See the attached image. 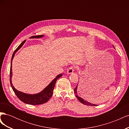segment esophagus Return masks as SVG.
Instances as JSON below:
<instances>
[{"label":"esophagus","mask_w":129,"mask_h":129,"mask_svg":"<svg viewBox=\"0 0 129 129\" xmlns=\"http://www.w3.org/2000/svg\"><path fill=\"white\" fill-rule=\"evenodd\" d=\"M74 71V68L73 67H69V68L67 70V74H72Z\"/></svg>","instance_id":"1"}]
</instances>
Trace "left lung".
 Masks as SVG:
<instances>
[{
	"mask_svg": "<svg viewBox=\"0 0 129 129\" xmlns=\"http://www.w3.org/2000/svg\"><path fill=\"white\" fill-rule=\"evenodd\" d=\"M113 47H114V46H113ZM77 86H78V85H77L75 89H74V93H75V95H76V98L78 99V100H79L81 103H82L83 104L87 105H91V106H96V105H96V104H92V103H89V102H88V101H84L83 99H82L81 97H79V96H78V95H77Z\"/></svg>",
	"mask_w": 129,
	"mask_h": 129,
	"instance_id": "8db88e82",
	"label": "left lung"
}]
</instances>
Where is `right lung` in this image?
Segmentation results:
<instances>
[{
	"mask_svg": "<svg viewBox=\"0 0 129 129\" xmlns=\"http://www.w3.org/2000/svg\"><path fill=\"white\" fill-rule=\"evenodd\" d=\"M44 37V35H40V36H36L31 37L30 38H40ZM26 40H24L21 44L19 45L18 48L14 50V52L11 58V68H10V84L12 88L13 91L15 93V95L18 97V99L21 101L25 103L30 104V105H39L46 103L51 98V97L53 95V90L54 89V87L55 85L57 79L60 78L62 74H59L58 75L55 79H54L51 82H50L47 86L42 91L39 92L36 94H27L26 93L21 92L18 91L15 89L12 83V60L15 54L18 50L20 49L21 47L25 44Z\"/></svg>",
	"mask_w": 129,
	"mask_h": 129,
	"instance_id": "obj_1",
	"label": "right lung"
}]
</instances>
